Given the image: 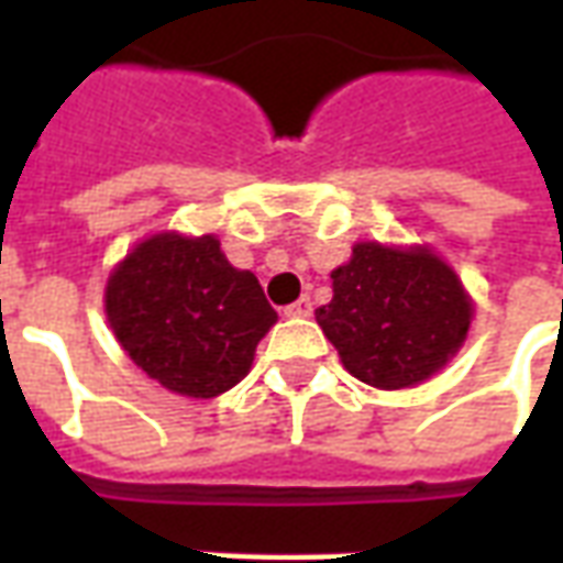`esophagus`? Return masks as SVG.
<instances>
[{"instance_id": "1", "label": "esophagus", "mask_w": 563, "mask_h": 563, "mask_svg": "<svg viewBox=\"0 0 563 563\" xmlns=\"http://www.w3.org/2000/svg\"><path fill=\"white\" fill-rule=\"evenodd\" d=\"M283 313H286V317H292V319H305V317H310V313H313V301H310L307 295H301V298H298L295 305L286 307Z\"/></svg>"}]
</instances>
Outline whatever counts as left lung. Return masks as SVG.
<instances>
[{
    "instance_id": "left-lung-1",
    "label": "left lung",
    "mask_w": 563,
    "mask_h": 563,
    "mask_svg": "<svg viewBox=\"0 0 563 563\" xmlns=\"http://www.w3.org/2000/svg\"><path fill=\"white\" fill-rule=\"evenodd\" d=\"M331 280L334 295L317 322L343 367L367 386H416L467 338L471 298L455 271L428 250L355 244Z\"/></svg>"
}]
</instances>
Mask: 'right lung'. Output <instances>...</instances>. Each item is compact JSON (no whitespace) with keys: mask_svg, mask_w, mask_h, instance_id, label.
<instances>
[{"mask_svg":"<svg viewBox=\"0 0 563 563\" xmlns=\"http://www.w3.org/2000/svg\"><path fill=\"white\" fill-rule=\"evenodd\" d=\"M104 310L132 362L186 398L241 383L277 322L256 274L232 268L210 234H156L135 246L108 280Z\"/></svg>","mask_w":563,"mask_h":563,"instance_id":"right-lung-1","label":"right lung"}]
</instances>
